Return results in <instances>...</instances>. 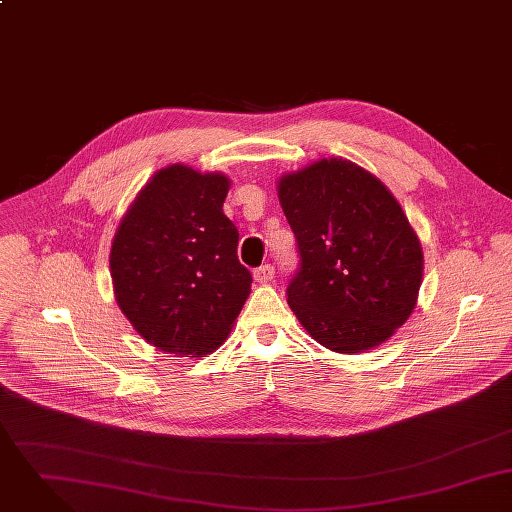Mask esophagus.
<instances>
[{"instance_id":"esophagus-1","label":"esophagus","mask_w":512,"mask_h":512,"mask_svg":"<svg viewBox=\"0 0 512 512\" xmlns=\"http://www.w3.org/2000/svg\"><path fill=\"white\" fill-rule=\"evenodd\" d=\"M253 277H255V281L261 283V285L271 283L273 277H275V269H273L271 265H263V267H259V269L253 271Z\"/></svg>"}]
</instances>
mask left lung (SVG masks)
Returning a JSON list of instances; mask_svg holds the SVG:
<instances>
[{"mask_svg": "<svg viewBox=\"0 0 512 512\" xmlns=\"http://www.w3.org/2000/svg\"><path fill=\"white\" fill-rule=\"evenodd\" d=\"M301 269L287 289L308 334L338 354L386 342L417 305L423 251L394 194L346 158H320L277 182Z\"/></svg>", "mask_w": 512, "mask_h": 512, "instance_id": "obj_1", "label": "left lung"}]
</instances>
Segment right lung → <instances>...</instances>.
I'll return each instance as SVG.
<instances>
[{"mask_svg":"<svg viewBox=\"0 0 512 512\" xmlns=\"http://www.w3.org/2000/svg\"><path fill=\"white\" fill-rule=\"evenodd\" d=\"M231 180L186 164L158 170L118 223L110 249L116 303L166 354L204 358L229 336L251 293L239 233L223 213Z\"/></svg>","mask_w":512,"mask_h":512,"instance_id":"1","label":"right lung"}]
</instances>
